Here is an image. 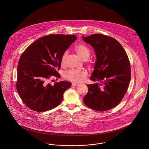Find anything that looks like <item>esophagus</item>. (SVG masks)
Wrapping results in <instances>:
<instances>
[{
	"mask_svg": "<svg viewBox=\"0 0 149 149\" xmlns=\"http://www.w3.org/2000/svg\"><path fill=\"white\" fill-rule=\"evenodd\" d=\"M79 85V84H78V83H75V82H74V83H72V86H77V85Z\"/></svg>",
	"mask_w": 149,
	"mask_h": 149,
	"instance_id": "esophagus-1",
	"label": "esophagus"
}]
</instances>
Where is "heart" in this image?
<instances>
[{"label":"heart","instance_id":"1","mask_svg":"<svg viewBox=\"0 0 149 149\" xmlns=\"http://www.w3.org/2000/svg\"><path fill=\"white\" fill-rule=\"evenodd\" d=\"M75 50L77 52L79 55L83 60H86L91 54V51L88 46L84 44H79L75 46ZM68 51H65L63 54L61 58V63L64 64L68 55ZM88 74L87 71L84 70H76V69H70L68 71L65 72L64 74L65 78L69 81L79 83L84 80L87 77Z\"/></svg>","mask_w":149,"mask_h":149}]
</instances>
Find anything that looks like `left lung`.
Returning <instances> with one entry per match:
<instances>
[{
	"instance_id": "8db88e82",
	"label": "left lung",
	"mask_w": 149,
	"mask_h": 149,
	"mask_svg": "<svg viewBox=\"0 0 149 149\" xmlns=\"http://www.w3.org/2000/svg\"><path fill=\"white\" fill-rule=\"evenodd\" d=\"M96 55L94 69L90 79L100 83L87 85L83 98L85 105L93 110L106 111L117 106L127 91L131 77L127 55L119 42L99 33L83 36Z\"/></svg>"
}]
</instances>
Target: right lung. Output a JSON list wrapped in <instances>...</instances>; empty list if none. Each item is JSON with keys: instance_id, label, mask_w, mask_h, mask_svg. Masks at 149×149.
<instances>
[{"instance_id": "right-lung-1", "label": "right lung", "mask_w": 149, "mask_h": 149, "mask_svg": "<svg viewBox=\"0 0 149 149\" xmlns=\"http://www.w3.org/2000/svg\"><path fill=\"white\" fill-rule=\"evenodd\" d=\"M75 35H50L31 43L22 54L17 66L16 88L25 105L36 112L51 110L60 104L69 81L52 85L51 77L60 78L63 54L74 42Z\"/></svg>"}]
</instances>
